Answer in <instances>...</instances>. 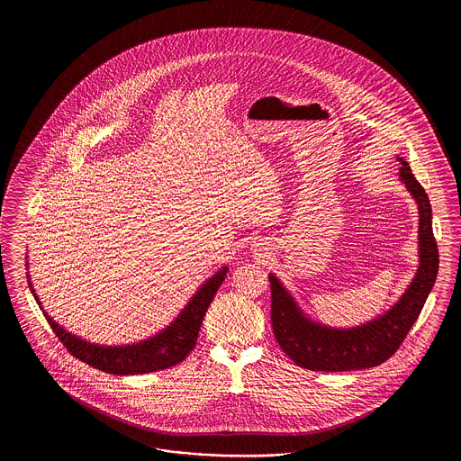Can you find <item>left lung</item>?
<instances>
[{
	"label": "left lung",
	"instance_id": "obj_1",
	"mask_svg": "<svg viewBox=\"0 0 461 461\" xmlns=\"http://www.w3.org/2000/svg\"><path fill=\"white\" fill-rule=\"evenodd\" d=\"M399 181L418 205V269L394 306L352 329H333L314 321L297 304L284 284L269 273L271 323L288 357L301 368L316 372H349L373 368L387 361L417 321L436 284L438 243L432 231V207L408 162L397 157Z\"/></svg>",
	"mask_w": 461,
	"mask_h": 461
}]
</instances>
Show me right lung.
I'll use <instances>...</instances> for the list:
<instances>
[{"mask_svg":"<svg viewBox=\"0 0 461 461\" xmlns=\"http://www.w3.org/2000/svg\"><path fill=\"white\" fill-rule=\"evenodd\" d=\"M25 266L29 269V263H25ZM226 273L228 266H222L203 285H200L195 295L166 329L157 331L154 337L126 346L95 344L77 337L72 331H67L44 311L40 297L36 295V290L31 284L29 273L27 282L36 303L43 309L46 321L72 356H76L89 366L110 375H143L175 366L195 348L205 311L211 306L218 288L224 282Z\"/></svg>","mask_w":461,"mask_h":461,"instance_id":"1","label":"right lung"}]
</instances>
